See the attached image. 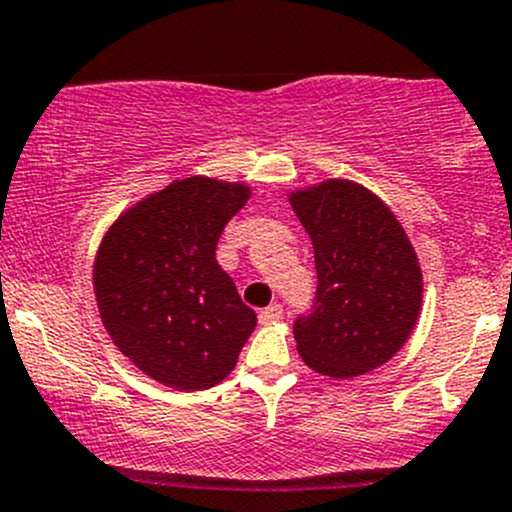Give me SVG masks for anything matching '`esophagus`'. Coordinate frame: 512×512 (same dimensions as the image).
<instances>
[{
  "label": "esophagus",
  "mask_w": 512,
  "mask_h": 512,
  "mask_svg": "<svg viewBox=\"0 0 512 512\" xmlns=\"http://www.w3.org/2000/svg\"><path fill=\"white\" fill-rule=\"evenodd\" d=\"M281 318H283V305L281 303H271L268 308L258 310V320H261L263 325L276 323V320H281Z\"/></svg>",
  "instance_id": "1"
}]
</instances>
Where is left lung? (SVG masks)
I'll list each match as a JSON object with an SVG mask.
<instances>
[{
	"instance_id": "1",
	"label": "left lung",
	"mask_w": 512,
	"mask_h": 512,
	"mask_svg": "<svg viewBox=\"0 0 512 512\" xmlns=\"http://www.w3.org/2000/svg\"><path fill=\"white\" fill-rule=\"evenodd\" d=\"M313 239L318 291L293 323L308 367L355 377L392 360L421 308V268L382 199L347 179L291 197Z\"/></svg>"
}]
</instances>
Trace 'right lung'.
I'll return each instance as SVG.
<instances>
[{
    "label": "right lung",
    "instance_id": "add662e5",
    "mask_svg": "<svg viewBox=\"0 0 512 512\" xmlns=\"http://www.w3.org/2000/svg\"><path fill=\"white\" fill-rule=\"evenodd\" d=\"M249 187L207 177L142 199L100 244L93 286L118 350L172 389L221 382L256 328V313L217 263L226 221Z\"/></svg>",
    "mask_w": 512,
    "mask_h": 512
}]
</instances>
